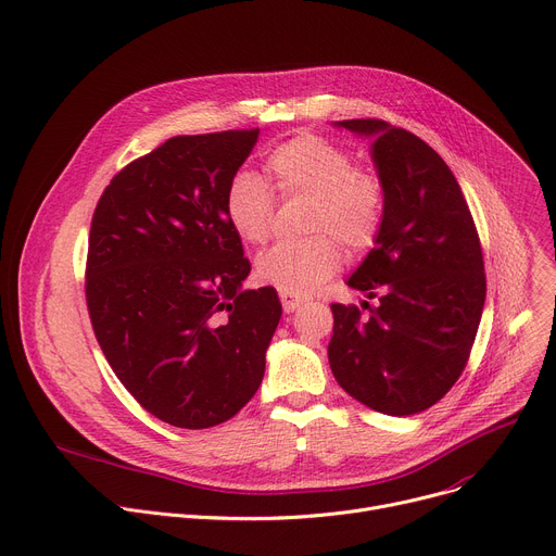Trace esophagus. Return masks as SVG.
I'll return each instance as SVG.
<instances>
[{"label": "esophagus", "instance_id": "obj_1", "mask_svg": "<svg viewBox=\"0 0 556 556\" xmlns=\"http://www.w3.org/2000/svg\"><path fill=\"white\" fill-rule=\"evenodd\" d=\"M279 296H281V306H283V313H292L294 308H299L301 304H304V296L292 294V292H279Z\"/></svg>", "mask_w": 556, "mask_h": 556}]
</instances>
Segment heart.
I'll return each mask as SVG.
<instances>
[{
	"label": "heart",
	"mask_w": 556,
	"mask_h": 556,
	"mask_svg": "<svg viewBox=\"0 0 556 556\" xmlns=\"http://www.w3.org/2000/svg\"><path fill=\"white\" fill-rule=\"evenodd\" d=\"M279 201L306 199V232L279 241L257 257V277L283 292L306 294L324 286L343 262L341 243L362 252L383 226L386 184L370 164L352 162L350 150L328 137L296 135L266 155L264 175L239 173L226 192V217L250 245L268 241Z\"/></svg>",
	"instance_id": "obj_1"
}]
</instances>
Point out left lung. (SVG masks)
I'll use <instances>...</instances> for the list:
<instances>
[{
  "mask_svg": "<svg viewBox=\"0 0 556 556\" xmlns=\"http://www.w3.org/2000/svg\"><path fill=\"white\" fill-rule=\"evenodd\" d=\"M339 126L372 139L386 215L377 245L348 279L379 296V306L366 319L355 304H330L328 362L364 406L417 415L457 383L470 359L485 301L479 232L457 179L424 139L381 119Z\"/></svg>",
  "mask_w": 556,
  "mask_h": 556,
  "instance_id": "8db88e82",
  "label": "left lung"
}]
</instances>
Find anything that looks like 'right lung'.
<instances>
[{
    "label": "right lung",
    "mask_w": 556,
    "mask_h": 556,
    "mask_svg": "<svg viewBox=\"0 0 556 556\" xmlns=\"http://www.w3.org/2000/svg\"><path fill=\"white\" fill-rule=\"evenodd\" d=\"M260 128L177 135L124 166L92 213L90 324L124 388L188 430L228 421L257 392L281 317L250 273L226 192Z\"/></svg>",
    "instance_id": "add662e5"
}]
</instances>
